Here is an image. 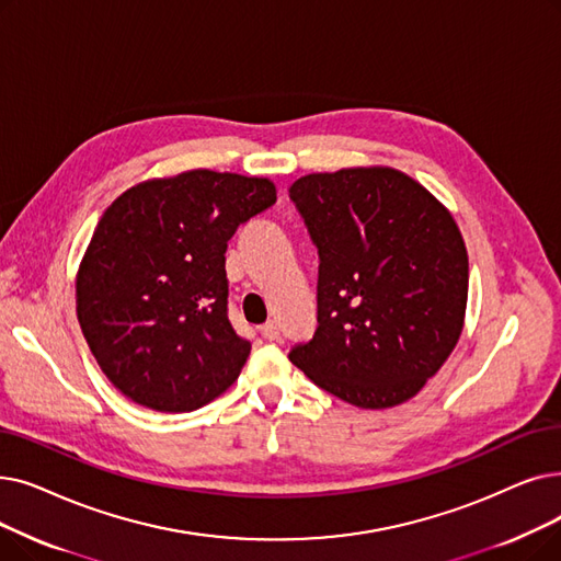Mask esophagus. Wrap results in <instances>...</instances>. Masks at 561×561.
Returning <instances> with one entry per match:
<instances>
[{"label":"esophagus","mask_w":561,"mask_h":561,"mask_svg":"<svg viewBox=\"0 0 561 561\" xmlns=\"http://www.w3.org/2000/svg\"><path fill=\"white\" fill-rule=\"evenodd\" d=\"M261 336L265 341H277L279 339V325L275 321H267L265 325H261Z\"/></svg>","instance_id":"obj_1"}]
</instances>
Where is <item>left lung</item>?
I'll use <instances>...</instances> for the list:
<instances>
[{
  "instance_id": "obj_1",
  "label": "left lung",
  "mask_w": 561,
  "mask_h": 561,
  "mask_svg": "<svg viewBox=\"0 0 561 561\" xmlns=\"http://www.w3.org/2000/svg\"><path fill=\"white\" fill-rule=\"evenodd\" d=\"M319 250V328L288 359L357 408H392L437 374L462 330L468 252L449 210L389 167L288 190Z\"/></svg>"
}]
</instances>
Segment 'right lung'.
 <instances>
[{
    "label": "right lung",
    "mask_w": 561,
    "mask_h": 561,
    "mask_svg": "<svg viewBox=\"0 0 561 561\" xmlns=\"http://www.w3.org/2000/svg\"><path fill=\"white\" fill-rule=\"evenodd\" d=\"M277 202L267 179L194 169L105 210L78 273V321L110 382L160 412L206 405L252 344L229 321L227 242Z\"/></svg>",
    "instance_id": "right-lung-1"
}]
</instances>
